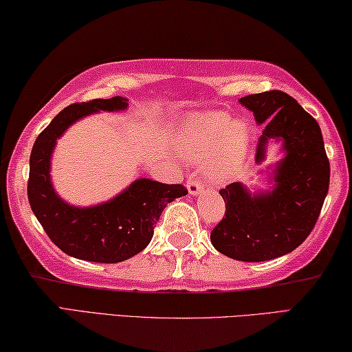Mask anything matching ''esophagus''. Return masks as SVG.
Instances as JSON below:
<instances>
[{"label":"esophagus","mask_w":352,"mask_h":352,"mask_svg":"<svg viewBox=\"0 0 352 352\" xmlns=\"http://www.w3.org/2000/svg\"><path fill=\"white\" fill-rule=\"evenodd\" d=\"M187 188H188V193L190 195H199L204 192V187H202V184L195 179V177H190V179L187 181Z\"/></svg>","instance_id":"1"}]
</instances>
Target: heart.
Returning a JSON list of instances; mask_svg holds the SVG:
<instances>
[{"instance_id": "obj_1", "label": "heart", "mask_w": 352, "mask_h": 352, "mask_svg": "<svg viewBox=\"0 0 352 352\" xmlns=\"http://www.w3.org/2000/svg\"><path fill=\"white\" fill-rule=\"evenodd\" d=\"M177 150L188 160L206 159L207 175L226 181L235 175L248 156L249 129L243 122L219 111L193 114L184 122L176 139Z\"/></svg>"}]
</instances>
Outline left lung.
I'll return each mask as SVG.
<instances>
[{
    "instance_id": "left-lung-1",
    "label": "left lung",
    "mask_w": 352,
    "mask_h": 352,
    "mask_svg": "<svg viewBox=\"0 0 352 352\" xmlns=\"http://www.w3.org/2000/svg\"><path fill=\"white\" fill-rule=\"evenodd\" d=\"M264 123L256 162L269 140H281L286 157L275 173V190L250 196L239 182L219 193L224 218L210 233L213 248L238 261L258 263L289 254L309 236L329 187V159L317 120L294 97L274 89L239 98Z\"/></svg>"
}]
</instances>
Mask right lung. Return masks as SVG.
<instances>
[{
	"label": "right lung",
	"mask_w": 352,
	"mask_h": 352,
	"mask_svg": "<svg viewBox=\"0 0 352 352\" xmlns=\"http://www.w3.org/2000/svg\"><path fill=\"white\" fill-rule=\"evenodd\" d=\"M126 107V98L120 96L72 103L43 129L30 153V208L51 241L78 260L120 263L139 254L151 241L154 227L166 204L188 193L182 184L138 179L117 198L89 208L67 206L55 195L49 177L55 140L80 117Z\"/></svg>",
	"instance_id": "add662e5"
}]
</instances>
